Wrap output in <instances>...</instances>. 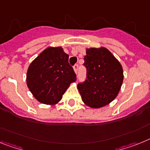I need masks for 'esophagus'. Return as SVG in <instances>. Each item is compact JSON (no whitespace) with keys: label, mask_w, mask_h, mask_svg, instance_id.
<instances>
[{"label":"esophagus","mask_w":150,"mask_h":150,"mask_svg":"<svg viewBox=\"0 0 150 150\" xmlns=\"http://www.w3.org/2000/svg\"><path fill=\"white\" fill-rule=\"evenodd\" d=\"M78 67H79V66H78L77 64H75L74 66V72L76 73V74H77V71H78Z\"/></svg>","instance_id":"34e87169"}]
</instances>
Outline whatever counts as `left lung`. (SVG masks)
<instances>
[{"mask_svg":"<svg viewBox=\"0 0 150 150\" xmlns=\"http://www.w3.org/2000/svg\"><path fill=\"white\" fill-rule=\"evenodd\" d=\"M86 54L83 65L86 68V79L78 83L77 89L86 106L100 108L118 95L123 81L122 67L105 47L89 48Z\"/></svg>","mask_w":150,"mask_h":150,"instance_id":"obj_1","label":"left lung"}]
</instances>
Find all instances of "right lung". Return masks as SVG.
<instances>
[{
	"label": "right lung",
	"mask_w": 150,
	"mask_h": 150,
	"mask_svg": "<svg viewBox=\"0 0 150 150\" xmlns=\"http://www.w3.org/2000/svg\"><path fill=\"white\" fill-rule=\"evenodd\" d=\"M69 55L61 47H50L30 64L27 84L33 96L41 103L57 104L76 81V74L68 62Z\"/></svg>",
	"instance_id": "1"
}]
</instances>
